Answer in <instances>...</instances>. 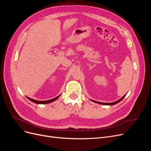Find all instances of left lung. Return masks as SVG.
Segmentation results:
<instances>
[{"instance_id": "left-lung-1", "label": "left lung", "mask_w": 151, "mask_h": 151, "mask_svg": "<svg viewBox=\"0 0 151 151\" xmlns=\"http://www.w3.org/2000/svg\"><path fill=\"white\" fill-rule=\"evenodd\" d=\"M125 96H126V94L125 96H123L122 98H120V99H118V101H116L115 102H113V103H101V102H98V101H94V100H92V99H91V101L94 102V103H98V104H104V105H114V104H116L118 103H119L120 101H122V100L123 99V98Z\"/></svg>"}]
</instances>
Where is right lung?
<instances>
[{"label":"right lung","instance_id":"obj_1","mask_svg":"<svg viewBox=\"0 0 151 151\" xmlns=\"http://www.w3.org/2000/svg\"><path fill=\"white\" fill-rule=\"evenodd\" d=\"M60 94L58 96H57L56 98H53L52 99H50V100H47V101H38V100H35V99H31V98H29L28 97H27V98H28V99H29L31 101L35 103H36V104H47V103H52L54 101H55V100L57 99H58L59 98V96H60Z\"/></svg>","mask_w":151,"mask_h":151}]
</instances>
